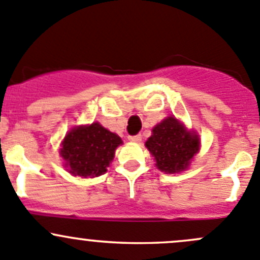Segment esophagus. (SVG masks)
Masks as SVG:
<instances>
[{"instance_id":"34e87169","label":"esophagus","mask_w":260,"mask_h":260,"mask_svg":"<svg viewBox=\"0 0 260 260\" xmlns=\"http://www.w3.org/2000/svg\"><path fill=\"white\" fill-rule=\"evenodd\" d=\"M128 140L131 141V142H141V141H142V136L141 135H135V136H129V137H128Z\"/></svg>"}]
</instances>
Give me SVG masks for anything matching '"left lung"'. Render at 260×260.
<instances>
[{"label": "left lung", "mask_w": 260, "mask_h": 260, "mask_svg": "<svg viewBox=\"0 0 260 260\" xmlns=\"http://www.w3.org/2000/svg\"><path fill=\"white\" fill-rule=\"evenodd\" d=\"M146 147L161 171L176 174L187 169L192 157L198 153L200 140L195 133L186 132L176 118L169 117L152 129Z\"/></svg>", "instance_id": "1"}]
</instances>
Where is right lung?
<instances>
[{"mask_svg":"<svg viewBox=\"0 0 260 260\" xmlns=\"http://www.w3.org/2000/svg\"><path fill=\"white\" fill-rule=\"evenodd\" d=\"M120 143V137L95 122L69 131L62 141L60 154L72 175L96 177L107 172Z\"/></svg>","mask_w":260,"mask_h":260,"instance_id":"right-lung-1","label":"right lung"}]
</instances>
